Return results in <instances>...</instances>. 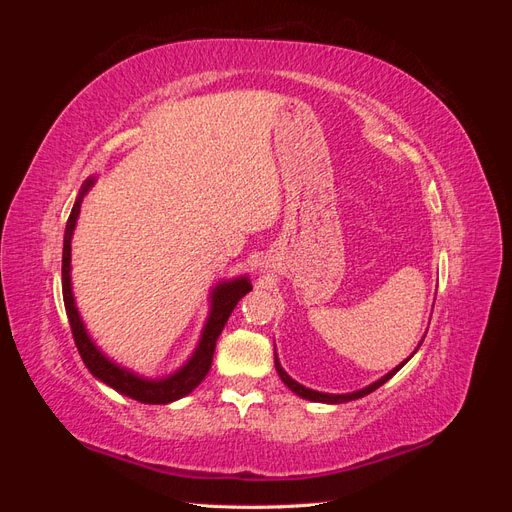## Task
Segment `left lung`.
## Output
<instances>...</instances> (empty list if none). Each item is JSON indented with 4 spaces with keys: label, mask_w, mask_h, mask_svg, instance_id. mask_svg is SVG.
Segmentation results:
<instances>
[{
    "label": "left lung",
    "mask_w": 512,
    "mask_h": 512,
    "mask_svg": "<svg viewBox=\"0 0 512 512\" xmlns=\"http://www.w3.org/2000/svg\"><path fill=\"white\" fill-rule=\"evenodd\" d=\"M418 346H421V344H418ZM416 350H418V348H416ZM416 350H414V352H416ZM414 352H412V354H414ZM412 354H410V356H412ZM406 363H408V359H406L404 363H401L399 367H395L393 371H389V374H386L384 378H380L378 382L365 386L363 391H354V393H348V395H329V393H318V391H312V389H305V386H301L299 382H294V380L286 374V371L282 369V365L277 363V356H275V369H277V374H280V378L284 380V384L288 386V389L294 391V393H297V395L303 397V399L322 401V404H344V401H352V399H359V397H365V395H369V393H374L376 389H380V386H382L386 380H391V378L397 374V371H399L401 367H404Z\"/></svg>",
    "instance_id": "obj_1"
}]
</instances>
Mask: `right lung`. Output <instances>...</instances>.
Returning <instances> with one entry per match:
<instances>
[{"label": "right lung", "mask_w": 512, "mask_h": 512, "mask_svg": "<svg viewBox=\"0 0 512 512\" xmlns=\"http://www.w3.org/2000/svg\"><path fill=\"white\" fill-rule=\"evenodd\" d=\"M91 183H94V179H89L83 185L81 196L76 198V203L72 207V213H70V218L66 222L64 256H61V290H64L66 314H68V320H70L74 344H76V348H79L81 359H83V363L87 365L91 374H94L98 380L106 382L108 386H113V389L119 391L121 395H128L136 401H141V404H168V401H175V399H181L183 395L192 393L196 386L203 382V378L209 374L211 363H213L215 342H218V337L224 329L228 316L232 314V309L237 307L241 297H245V294L252 290L250 280H247V277H239V280L224 282L213 290L211 314H209V320L205 324L203 337H200V344H198L192 359L188 361V365H183V369H179L175 376L164 378V380H143V378L130 374V371L117 367L115 363L106 359V356L94 346V342H91L89 335L85 333V327H83L79 312H76L72 288H70L72 230L76 226V218H79L83 196L91 188Z\"/></svg>", "instance_id": "right-lung-1"}]
</instances>
